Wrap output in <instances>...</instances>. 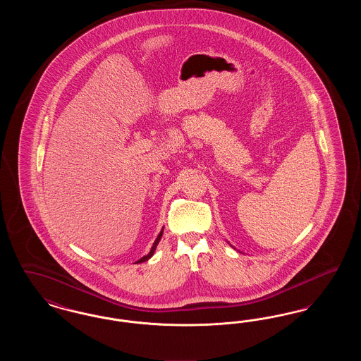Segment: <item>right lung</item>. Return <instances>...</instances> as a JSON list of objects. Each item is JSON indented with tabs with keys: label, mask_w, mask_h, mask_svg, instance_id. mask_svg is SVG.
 <instances>
[{
	"label": "right lung",
	"mask_w": 361,
	"mask_h": 361,
	"mask_svg": "<svg viewBox=\"0 0 361 361\" xmlns=\"http://www.w3.org/2000/svg\"><path fill=\"white\" fill-rule=\"evenodd\" d=\"M162 233H164V228H162V230H161V233L158 234V237H157V240H154V243H153V246H152V250L149 252V255H147V256H145V257L140 258V259H139V261H137V262H145V261H147L149 258L152 257V256L154 255L155 247H157L158 242L161 240V237H162Z\"/></svg>",
	"instance_id": "obj_1"
}]
</instances>
